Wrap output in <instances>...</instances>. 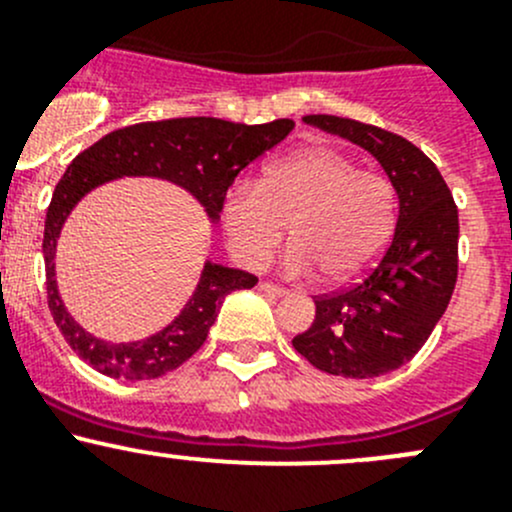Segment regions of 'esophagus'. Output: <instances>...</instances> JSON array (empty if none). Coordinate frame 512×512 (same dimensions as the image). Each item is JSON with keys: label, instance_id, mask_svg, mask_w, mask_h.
Here are the masks:
<instances>
[{"label": "esophagus", "instance_id": "34e87169", "mask_svg": "<svg viewBox=\"0 0 512 512\" xmlns=\"http://www.w3.org/2000/svg\"><path fill=\"white\" fill-rule=\"evenodd\" d=\"M258 291H263V293H268V296H276V298H281L283 293V288L281 286H273V283H268V281H261L258 283Z\"/></svg>", "mask_w": 512, "mask_h": 512}]
</instances>
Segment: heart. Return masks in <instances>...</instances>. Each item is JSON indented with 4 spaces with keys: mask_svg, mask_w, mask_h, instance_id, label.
<instances>
[{
    "mask_svg": "<svg viewBox=\"0 0 512 512\" xmlns=\"http://www.w3.org/2000/svg\"><path fill=\"white\" fill-rule=\"evenodd\" d=\"M398 196L386 174L361 169L331 146L271 161L261 181H236L221 204L226 244L246 268L266 266L291 224L286 268L348 281L373 266L396 226Z\"/></svg>",
    "mask_w": 512,
    "mask_h": 512,
    "instance_id": "1",
    "label": "heart"
}]
</instances>
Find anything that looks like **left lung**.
Masks as SVG:
<instances>
[{"instance_id":"1","label":"left lung","mask_w":512,"mask_h":512,"mask_svg":"<svg viewBox=\"0 0 512 512\" xmlns=\"http://www.w3.org/2000/svg\"><path fill=\"white\" fill-rule=\"evenodd\" d=\"M303 121L371 151L401 211L381 261L353 286L316 296V318L293 348L331 376H383L421 351L448 308L458 278V206L433 161L403 136L331 114Z\"/></svg>"}]
</instances>
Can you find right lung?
<instances>
[{
    "mask_svg": "<svg viewBox=\"0 0 512 512\" xmlns=\"http://www.w3.org/2000/svg\"><path fill=\"white\" fill-rule=\"evenodd\" d=\"M293 126V119L249 126L214 116L144 121L111 131L69 164L47 209L42 249L47 263L49 311L64 341L82 361L109 378L146 381L164 376L204 346L224 298L239 288H254L258 278L249 271L206 261L194 296L169 326L144 341H101L69 316L54 278L59 234L79 199L121 176H156L189 191L204 206L209 219L216 221L236 176L258 156L281 144Z\"/></svg>",
    "mask_w": 512,
    "mask_h": 512,
    "instance_id": "add662e5",
    "label": "right lung"
}]
</instances>
